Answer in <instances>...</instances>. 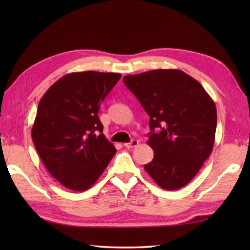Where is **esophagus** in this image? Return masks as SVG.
I'll return each mask as SVG.
<instances>
[{"label":"esophagus","instance_id":"obj_1","mask_svg":"<svg viewBox=\"0 0 250 250\" xmlns=\"http://www.w3.org/2000/svg\"><path fill=\"white\" fill-rule=\"evenodd\" d=\"M137 145H139V141H137V140H132L130 143H125L124 146L125 148H134Z\"/></svg>","mask_w":250,"mask_h":250}]
</instances>
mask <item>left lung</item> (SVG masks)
Here are the masks:
<instances>
[{"label":"left lung","mask_w":250,"mask_h":250,"mask_svg":"<svg viewBox=\"0 0 250 250\" xmlns=\"http://www.w3.org/2000/svg\"><path fill=\"white\" fill-rule=\"evenodd\" d=\"M124 83L150 118L147 144L153 159L145 171L162 189L184 187L213 150L217 125L213 99L193 77L174 68L126 75Z\"/></svg>","instance_id":"8db88e82"}]
</instances>
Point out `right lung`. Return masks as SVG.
I'll list each match as a JSON object with an SVG mask.
<instances>
[{
  "label": "right lung",
  "mask_w": 250,
  "mask_h": 250,
  "mask_svg": "<svg viewBox=\"0 0 250 250\" xmlns=\"http://www.w3.org/2000/svg\"><path fill=\"white\" fill-rule=\"evenodd\" d=\"M120 77L93 71L66 74L40 101L32 140L47 171L65 188L86 191L115 156L98 113Z\"/></svg>",
  "instance_id": "add662e5"
}]
</instances>
